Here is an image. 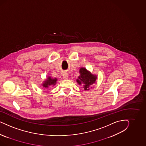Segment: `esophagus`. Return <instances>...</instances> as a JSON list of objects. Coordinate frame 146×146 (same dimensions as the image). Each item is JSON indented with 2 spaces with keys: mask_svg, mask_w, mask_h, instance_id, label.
<instances>
[{
  "mask_svg": "<svg viewBox=\"0 0 146 146\" xmlns=\"http://www.w3.org/2000/svg\"><path fill=\"white\" fill-rule=\"evenodd\" d=\"M62 77H63V79H67L68 78V75L67 74L65 73V74H64L62 75Z\"/></svg>",
  "mask_w": 146,
  "mask_h": 146,
  "instance_id": "esophagus-1",
  "label": "esophagus"
}]
</instances>
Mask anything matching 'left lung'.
<instances>
[{
  "label": "left lung",
  "instance_id": "left-lung-1",
  "mask_svg": "<svg viewBox=\"0 0 146 146\" xmlns=\"http://www.w3.org/2000/svg\"><path fill=\"white\" fill-rule=\"evenodd\" d=\"M80 75L78 77L79 79L76 80L78 83L81 84L82 82L84 84V88L85 90H88L91 87V86L95 82L97 79L96 75L91 74L84 68H81L80 70Z\"/></svg>",
  "mask_w": 146,
  "mask_h": 146
}]
</instances>
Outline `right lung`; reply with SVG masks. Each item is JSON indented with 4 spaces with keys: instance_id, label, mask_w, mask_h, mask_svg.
<instances>
[{
    "instance_id": "right-lung-1",
    "label": "right lung",
    "mask_w": 146,
    "mask_h": 146,
    "mask_svg": "<svg viewBox=\"0 0 146 146\" xmlns=\"http://www.w3.org/2000/svg\"><path fill=\"white\" fill-rule=\"evenodd\" d=\"M57 79H52L51 77H48V79L46 80V81L44 82L43 84V87L45 88H48L49 86L54 85L57 82Z\"/></svg>"
}]
</instances>
